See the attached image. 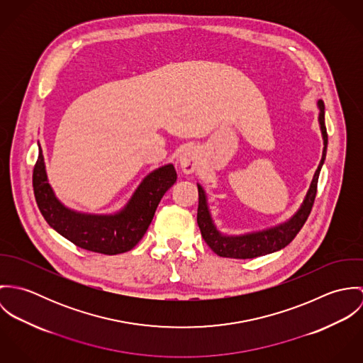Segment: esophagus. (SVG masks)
<instances>
[{"instance_id": "1", "label": "esophagus", "mask_w": 363, "mask_h": 363, "mask_svg": "<svg viewBox=\"0 0 363 363\" xmlns=\"http://www.w3.org/2000/svg\"><path fill=\"white\" fill-rule=\"evenodd\" d=\"M200 151L196 147H189L184 148L180 155H179V164L182 167V170L186 174H190L193 172L197 170V167L200 166Z\"/></svg>"}]
</instances>
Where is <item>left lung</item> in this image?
Segmentation results:
<instances>
[{
	"mask_svg": "<svg viewBox=\"0 0 363 363\" xmlns=\"http://www.w3.org/2000/svg\"><path fill=\"white\" fill-rule=\"evenodd\" d=\"M317 106L320 108L318 113V124L323 135V155L321 160L318 163V167L313 176L311 187L305 196L303 203L301 204L299 209L285 222L262 229L259 232H250L245 235H223L220 233L211 216L209 207H208L207 194L201 184H197L199 187V211H197V223L200 226L201 235L206 240L208 246L213 253H216L220 257H229V259H255L259 256H265L274 252H278L288 246L295 236L299 233L302 226L305 225L309 213H311L315 193H317V182L320 176V170L323 167V163L325 160V154H327V144H328V137H327V130H325V121H324V102L320 99L317 102Z\"/></svg>",
	"mask_w": 363,
	"mask_h": 363,
	"instance_id": "8db88e82",
	"label": "left lung"
}]
</instances>
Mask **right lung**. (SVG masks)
Returning <instances> with one entry per match:
<instances>
[{
    "label": "right lung",
    "mask_w": 363,
    "mask_h": 363,
    "mask_svg": "<svg viewBox=\"0 0 363 363\" xmlns=\"http://www.w3.org/2000/svg\"><path fill=\"white\" fill-rule=\"evenodd\" d=\"M40 155L33 169L38 207L55 232L81 249L120 255L131 250L145 235L163 194L176 183L174 166L167 163L147 174L128 203L116 213H85L65 207L54 194Z\"/></svg>",
    "instance_id": "1"
}]
</instances>
